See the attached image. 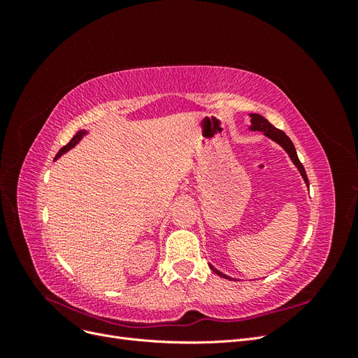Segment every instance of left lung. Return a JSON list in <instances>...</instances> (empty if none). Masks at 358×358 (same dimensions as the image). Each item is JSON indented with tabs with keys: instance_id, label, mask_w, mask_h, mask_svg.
<instances>
[{
	"instance_id": "8db88e82",
	"label": "left lung",
	"mask_w": 358,
	"mask_h": 358,
	"mask_svg": "<svg viewBox=\"0 0 358 358\" xmlns=\"http://www.w3.org/2000/svg\"><path fill=\"white\" fill-rule=\"evenodd\" d=\"M249 116H251V127H249V129H252V131H262V133H264V136H267L268 138L275 140L276 143H279L280 146H282V148L287 150V154L289 155L291 161L294 162V166L299 169L303 180H305L306 185L309 187V180H308V176H306L305 167H303V164L300 162V159H299V157H297V152H296V148H294V145H292L289 137H288L284 131H280V129L275 128L272 124H270V122L267 121V119H266L264 116L258 115V113H251ZM209 266H210L213 273H216V275L221 276V278H225V279H231L230 276H227V275H224L222 272H220V270H216L212 264H209Z\"/></svg>"
}]
</instances>
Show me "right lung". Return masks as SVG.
<instances>
[{"instance_id":"right-lung-1","label":"right lung","mask_w":358,"mask_h":358,"mask_svg":"<svg viewBox=\"0 0 358 358\" xmlns=\"http://www.w3.org/2000/svg\"><path fill=\"white\" fill-rule=\"evenodd\" d=\"M86 134V129H80V131H78V133H76V136L70 140V142L66 145V146H64V148H61L59 149V152L57 154V157H55V159H58L62 154H66L67 152V150H70L71 148H74L76 145H78L79 142H80V138L83 137Z\"/></svg>"}]
</instances>
